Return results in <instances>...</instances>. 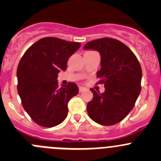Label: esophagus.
<instances>
[{"instance_id":"1","label":"esophagus","mask_w":161,"mask_h":161,"mask_svg":"<svg viewBox=\"0 0 161 161\" xmlns=\"http://www.w3.org/2000/svg\"><path fill=\"white\" fill-rule=\"evenodd\" d=\"M79 92H82V91H84L86 90V88L85 87H82V86H79Z\"/></svg>"}]
</instances>
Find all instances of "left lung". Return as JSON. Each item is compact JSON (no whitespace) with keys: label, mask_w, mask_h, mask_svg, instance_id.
Masks as SVG:
<instances>
[{"label":"left lung","mask_w":161,"mask_h":161,"mask_svg":"<svg viewBox=\"0 0 161 161\" xmlns=\"http://www.w3.org/2000/svg\"><path fill=\"white\" fill-rule=\"evenodd\" d=\"M84 49L96 50L101 55V69L97 72L105 91L90 89L93 94L87 103L92 121L102 125H113L122 121L134 108L141 91L142 69L130 48L113 38L88 42Z\"/></svg>","instance_id":"obj_1"}]
</instances>
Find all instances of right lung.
<instances>
[{
	"instance_id": "right-lung-1",
	"label": "right lung",
	"mask_w": 161,
	"mask_h": 161,
	"mask_svg": "<svg viewBox=\"0 0 161 161\" xmlns=\"http://www.w3.org/2000/svg\"><path fill=\"white\" fill-rule=\"evenodd\" d=\"M81 46L57 37H44L28 48L17 69V90L25 111L37 125L50 128L68 115V103L79 92L74 82L58 86V74Z\"/></svg>"
}]
</instances>
